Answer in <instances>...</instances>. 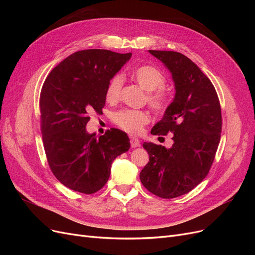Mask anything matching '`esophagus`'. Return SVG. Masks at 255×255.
I'll return each instance as SVG.
<instances>
[{"mask_svg":"<svg viewBox=\"0 0 255 255\" xmlns=\"http://www.w3.org/2000/svg\"><path fill=\"white\" fill-rule=\"evenodd\" d=\"M139 145H140V141L138 138H136V137L130 138V146H132V148H137V146H139Z\"/></svg>","mask_w":255,"mask_h":255,"instance_id":"esophagus-1","label":"esophagus"}]
</instances>
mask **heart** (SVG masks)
Wrapping results in <instances>:
<instances>
[{"label":"heart","mask_w":255,"mask_h":255,"mask_svg":"<svg viewBox=\"0 0 255 255\" xmlns=\"http://www.w3.org/2000/svg\"><path fill=\"white\" fill-rule=\"evenodd\" d=\"M133 79L139 86L149 92L148 102L154 111L161 112L167 106V97L163 91L166 85V78L158 69L152 66H140L132 73ZM122 88L121 76L116 75L106 87L105 97L109 102H116L120 97ZM115 123L120 128L130 134H138L143 126L149 122V115L141 111L125 110L115 115Z\"/></svg>","instance_id":"1"}]
</instances>
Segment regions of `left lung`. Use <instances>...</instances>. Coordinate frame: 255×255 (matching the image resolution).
I'll return each instance as SVG.
<instances>
[{
  "instance_id": "obj_1",
  "label": "left lung",
  "mask_w": 255,
  "mask_h": 255,
  "mask_svg": "<svg viewBox=\"0 0 255 255\" xmlns=\"http://www.w3.org/2000/svg\"><path fill=\"white\" fill-rule=\"evenodd\" d=\"M171 73L175 95L153 135L172 133L173 144L144 142L149 163L140 172L143 186L153 195L172 199L187 194L203 181L218 149L221 109L210 79L179 52L149 50Z\"/></svg>"
}]
</instances>
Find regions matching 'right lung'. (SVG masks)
Returning a JSON list of instances; mask_svg holds the SVG:
<instances>
[{"label":"right lung","mask_w":255,"mask_h":255,"mask_svg":"<svg viewBox=\"0 0 255 255\" xmlns=\"http://www.w3.org/2000/svg\"><path fill=\"white\" fill-rule=\"evenodd\" d=\"M132 53L83 50L71 54L48 75L40 94L41 133L53 174L66 187L91 195L111 175L114 159L129 149L127 133L111 128L89 134V114L101 113L110 81Z\"/></svg>","instance_id":"add662e5"}]
</instances>
